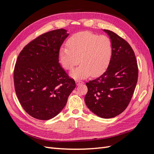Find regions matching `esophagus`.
I'll return each instance as SVG.
<instances>
[{
    "label": "esophagus",
    "mask_w": 154,
    "mask_h": 154,
    "mask_svg": "<svg viewBox=\"0 0 154 154\" xmlns=\"http://www.w3.org/2000/svg\"><path fill=\"white\" fill-rule=\"evenodd\" d=\"M83 83V82H82L81 80H76V83L77 85H80L82 84Z\"/></svg>",
    "instance_id": "1"
}]
</instances>
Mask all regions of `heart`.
I'll list each match as a JSON object with an SVG mask.
<instances>
[{
	"mask_svg": "<svg viewBox=\"0 0 154 154\" xmlns=\"http://www.w3.org/2000/svg\"><path fill=\"white\" fill-rule=\"evenodd\" d=\"M66 44L67 47L60 48L58 59L68 71L82 63L71 73L74 78L100 75L108 68L112 57V42L105 35L99 36L90 31L79 32L70 37Z\"/></svg>",
	"mask_w": 154,
	"mask_h": 154,
	"instance_id": "heart-1",
	"label": "heart"
}]
</instances>
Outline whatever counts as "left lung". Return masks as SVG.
Masks as SVG:
<instances>
[{"label":"left lung","instance_id":"left-lung-1","mask_svg":"<svg viewBox=\"0 0 154 154\" xmlns=\"http://www.w3.org/2000/svg\"><path fill=\"white\" fill-rule=\"evenodd\" d=\"M113 44V54L106 71L86 83L85 102L93 113L112 118L122 113L132 99L138 78L137 60L131 46L115 32L104 29Z\"/></svg>","mask_w":154,"mask_h":154}]
</instances>
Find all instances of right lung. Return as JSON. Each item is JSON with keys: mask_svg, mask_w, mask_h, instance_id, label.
<instances>
[{"mask_svg": "<svg viewBox=\"0 0 154 154\" xmlns=\"http://www.w3.org/2000/svg\"><path fill=\"white\" fill-rule=\"evenodd\" d=\"M68 35L63 29L47 32L30 42L18 55L13 72L15 90L22 108L32 118H54L76 87L58 59Z\"/></svg>", "mask_w": 154, "mask_h": 154, "instance_id": "right-lung-1", "label": "right lung"}]
</instances>
